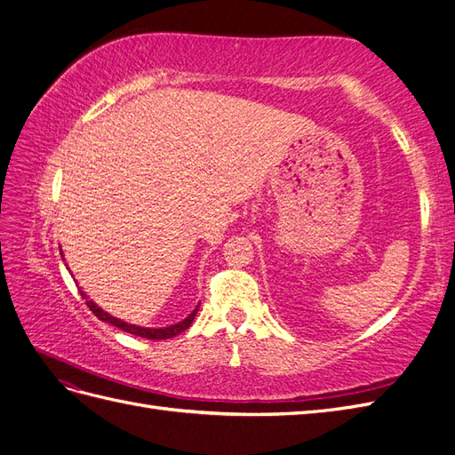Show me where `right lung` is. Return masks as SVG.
<instances>
[{
    "label": "right lung",
    "mask_w": 455,
    "mask_h": 455,
    "mask_svg": "<svg viewBox=\"0 0 455 455\" xmlns=\"http://www.w3.org/2000/svg\"><path fill=\"white\" fill-rule=\"evenodd\" d=\"M79 292H81V291H79ZM81 296H84V299H87V301H85L87 307H89L96 316H99L100 321L114 324V326H117L119 330H125V332H129V334H132V336H140V338H146V339H169V338H174V336H178V334H182L184 330L189 328V324L194 323L196 315H197V309H199V306H197L194 311H191V313L186 316L184 321L176 323V324H171V326H164V328H142V326L129 324V323H125V321L116 319V316H112L109 313L102 311L99 306L94 304V301H91V299L87 298V294L81 292Z\"/></svg>",
    "instance_id": "add662e5"
}]
</instances>
